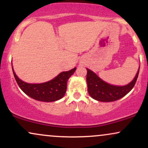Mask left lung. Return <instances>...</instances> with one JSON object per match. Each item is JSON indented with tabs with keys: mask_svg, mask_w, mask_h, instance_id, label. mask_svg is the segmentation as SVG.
<instances>
[{
	"mask_svg": "<svg viewBox=\"0 0 148 148\" xmlns=\"http://www.w3.org/2000/svg\"><path fill=\"white\" fill-rule=\"evenodd\" d=\"M140 69V67H139ZM139 69L133 81L124 86H113L103 81L90 69H87L88 91L92 98L103 102L116 101L132 90L138 79Z\"/></svg>",
	"mask_w": 148,
	"mask_h": 148,
	"instance_id": "1",
	"label": "left lung"
}]
</instances>
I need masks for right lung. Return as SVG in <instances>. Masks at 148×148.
I'll list each match as a JSON object with an SVG mask.
<instances>
[{
	"instance_id": "add662e5",
	"label": "right lung",
	"mask_w": 148,
	"mask_h": 148,
	"mask_svg": "<svg viewBox=\"0 0 148 148\" xmlns=\"http://www.w3.org/2000/svg\"><path fill=\"white\" fill-rule=\"evenodd\" d=\"M76 67L67 72H62L56 77L43 84H28L23 82L16 75L12 68L15 80L23 92L33 99L38 101L51 102L62 98L67 90L69 78L74 74Z\"/></svg>"
}]
</instances>
